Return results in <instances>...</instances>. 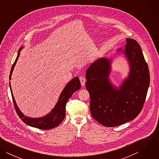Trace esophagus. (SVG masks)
<instances>
[{
    "label": "esophagus",
    "mask_w": 159,
    "mask_h": 159,
    "mask_svg": "<svg viewBox=\"0 0 159 159\" xmlns=\"http://www.w3.org/2000/svg\"><path fill=\"white\" fill-rule=\"evenodd\" d=\"M80 83L82 86H84L85 83H86V79L83 77V76H80Z\"/></svg>",
    "instance_id": "esophagus-1"
}]
</instances>
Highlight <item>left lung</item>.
<instances>
[{
    "label": "left lung",
    "instance_id": "8db88e82",
    "mask_svg": "<svg viewBox=\"0 0 159 159\" xmlns=\"http://www.w3.org/2000/svg\"><path fill=\"white\" fill-rule=\"evenodd\" d=\"M124 54L129 73L119 88L110 80L113 58L101 57L92 62L86 72V88L90 95L92 116L105 127H115L134 120L141 112L150 83L148 64L136 40L126 39Z\"/></svg>",
    "mask_w": 159,
    "mask_h": 159
}]
</instances>
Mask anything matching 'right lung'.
Wrapping results in <instances>:
<instances>
[{"instance_id": "obj_1", "label": "right lung", "mask_w": 159, "mask_h": 159, "mask_svg": "<svg viewBox=\"0 0 159 159\" xmlns=\"http://www.w3.org/2000/svg\"><path fill=\"white\" fill-rule=\"evenodd\" d=\"M23 48L24 46L21 47L18 50L17 57L16 58V60L14 64L12 66V67L10 71V76H9L10 80H11V75H12L13 69L15 68V66L20 55V51L23 49ZM10 88L11 96H12L16 111L18 114V116L20 117V119L23 120V122L27 125L32 127H35V128H38L43 130H49L56 127H57L64 119L66 116V103L68 101V99L70 98V97L72 95V94L75 91H78L81 88V83H80L79 78L78 76L73 78L70 81L68 82L67 85L64 88L63 91H62L59 97L58 101L56 104V105L54 106V108L49 113L47 114L43 117H36V118L27 117L25 116L20 111L15 100L12 90H11V88L10 81Z\"/></svg>"}]
</instances>
